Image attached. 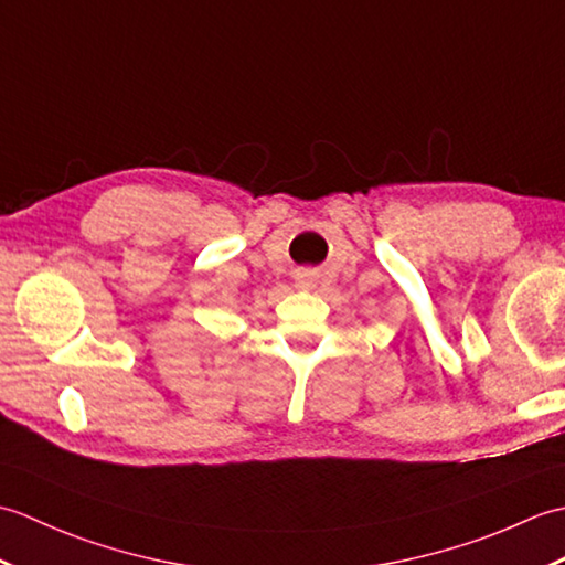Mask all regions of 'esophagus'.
Wrapping results in <instances>:
<instances>
[{"instance_id": "34e87169", "label": "esophagus", "mask_w": 565, "mask_h": 565, "mask_svg": "<svg viewBox=\"0 0 565 565\" xmlns=\"http://www.w3.org/2000/svg\"><path fill=\"white\" fill-rule=\"evenodd\" d=\"M301 284H303V286H310V281H301Z\"/></svg>"}]
</instances>
